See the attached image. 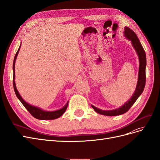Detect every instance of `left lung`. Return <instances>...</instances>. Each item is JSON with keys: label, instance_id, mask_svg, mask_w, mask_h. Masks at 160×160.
<instances>
[{"label": "left lung", "instance_id": "left-lung-1", "mask_svg": "<svg viewBox=\"0 0 160 160\" xmlns=\"http://www.w3.org/2000/svg\"><path fill=\"white\" fill-rule=\"evenodd\" d=\"M124 35L126 38H128L129 40H131L132 43L139 57L140 66H139V74H138V81L137 86L136 88V91L134 93L132 97L130 98V100L126 102L123 106L119 108L113 110V111H102V110L98 109L95 107L92 106V108L95 110L97 113L101 114L105 116H117L122 114L127 111L133 105L136 101L142 94L144 91L145 84H146V56L144 48H143L140 40L138 38L136 34L132 30L128 27L125 28L124 30Z\"/></svg>", "mask_w": 160, "mask_h": 160}]
</instances>
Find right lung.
I'll return each mask as SVG.
<instances>
[{"label":"right lung","instance_id":"right-lung-1","mask_svg":"<svg viewBox=\"0 0 160 160\" xmlns=\"http://www.w3.org/2000/svg\"><path fill=\"white\" fill-rule=\"evenodd\" d=\"M20 48H18L17 52H16V55H15V57H14V62H13V86H14V89L16 93V97H18V98L20 101V102L22 103V104L24 105V107L27 109V111H28L33 117L34 118H37V119H39V120H53V119H56L58 118L59 117H61V116L65 112V111H66V109H67L68 105V102L65 104V106L62 108V109L58 110V111H53V112H48V111H42V109L34 107V106H32L30 104H28L27 102H26L21 97V96L20 95L19 92H18L17 89H16V85H15V81H14V78H15V71H14V67H15V61H16V57H17V55L18 53L19 52V49Z\"/></svg>","mask_w":160,"mask_h":160}]
</instances>
